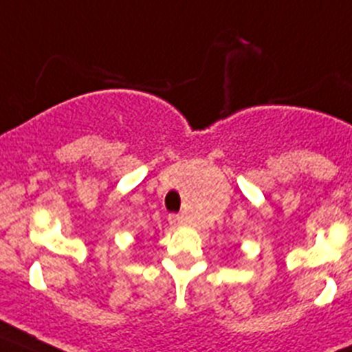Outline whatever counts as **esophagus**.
I'll list each match as a JSON object with an SVG mask.
<instances>
[{"mask_svg": "<svg viewBox=\"0 0 352 352\" xmlns=\"http://www.w3.org/2000/svg\"><path fill=\"white\" fill-rule=\"evenodd\" d=\"M168 223L172 224L173 228L180 226V224L184 223V217H182V215H179V214H172V215H168Z\"/></svg>", "mask_w": 352, "mask_h": 352, "instance_id": "esophagus-1", "label": "esophagus"}]
</instances>
